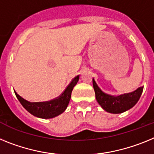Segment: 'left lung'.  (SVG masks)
Masks as SVG:
<instances>
[{
    "instance_id": "left-lung-1",
    "label": "left lung",
    "mask_w": 154,
    "mask_h": 154,
    "mask_svg": "<svg viewBox=\"0 0 154 154\" xmlns=\"http://www.w3.org/2000/svg\"><path fill=\"white\" fill-rule=\"evenodd\" d=\"M93 87L98 104L104 110L112 114H119L132 109L138 102L143 90V87H140L130 93L123 94L119 96L110 95L100 89L94 78Z\"/></svg>"
}]
</instances>
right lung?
<instances>
[{
  "label": "right lung",
  "instance_id": "right-lung-1",
  "mask_svg": "<svg viewBox=\"0 0 154 154\" xmlns=\"http://www.w3.org/2000/svg\"><path fill=\"white\" fill-rule=\"evenodd\" d=\"M79 81V75L75 77L66 87L63 92L60 95L55 99L44 102H30L26 101L23 97L18 95L17 92L14 91L15 95L22 106L25 108L29 113L40 118V119H52L62 114L66 110L69 102L73 88H74Z\"/></svg>",
  "mask_w": 154,
  "mask_h": 154
}]
</instances>
